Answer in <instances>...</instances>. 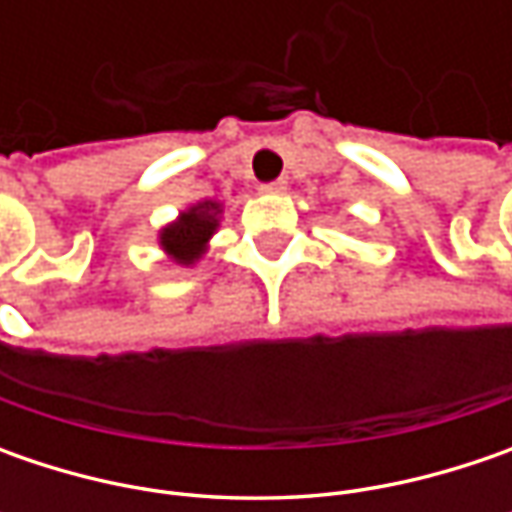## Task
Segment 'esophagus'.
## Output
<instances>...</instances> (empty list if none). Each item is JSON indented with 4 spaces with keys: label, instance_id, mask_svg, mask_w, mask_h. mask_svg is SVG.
Wrapping results in <instances>:
<instances>
[{
    "label": "esophagus",
    "instance_id": "obj_1",
    "mask_svg": "<svg viewBox=\"0 0 512 512\" xmlns=\"http://www.w3.org/2000/svg\"><path fill=\"white\" fill-rule=\"evenodd\" d=\"M259 190H262V193H285L287 182L285 179H276V182H267V185H262Z\"/></svg>",
    "mask_w": 512,
    "mask_h": 512
}]
</instances>
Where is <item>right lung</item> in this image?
I'll use <instances>...</instances> for the list:
<instances>
[{"instance_id": "obj_1", "label": "right lung", "mask_w": 512, "mask_h": 512, "mask_svg": "<svg viewBox=\"0 0 512 512\" xmlns=\"http://www.w3.org/2000/svg\"><path fill=\"white\" fill-rule=\"evenodd\" d=\"M219 222H222V202L216 199L196 202L159 230V247L176 265H196L207 253L213 233L219 230Z\"/></svg>"}]
</instances>
